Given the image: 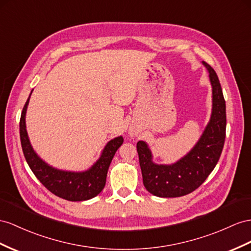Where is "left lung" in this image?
Returning a JSON list of instances; mask_svg holds the SVG:
<instances>
[{"label": "left lung", "mask_w": 251, "mask_h": 251, "mask_svg": "<svg viewBox=\"0 0 251 251\" xmlns=\"http://www.w3.org/2000/svg\"><path fill=\"white\" fill-rule=\"evenodd\" d=\"M212 85V114L196 145L171 165L152 162L151 151L144 141L137 151L145 189L158 197H180L201 187L220 160L226 138V104L215 71L202 61Z\"/></svg>", "instance_id": "8db88e82"}]
</instances>
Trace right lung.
Masks as SVG:
<instances>
[{"mask_svg": "<svg viewBox=\"0 0 251 251\" xmlns=\"http://www.w3.org/2000/svg\"><path fill=\"white\" fill-rule=\"evenodd\" d=\"M30 94L21 113L20 139L25 160L31 172L50 192L67 201H82L99 195L106 184L107 172L114 153L124 142L123 137H118L109 141L100 159L88 171L67 172L52 168L35 152L27 136L25 114H26Z\"/></svg>", "mask_w": 251, "mask_h": 251, "instance_id": "1", "label": "right lung"}]
</instances>
